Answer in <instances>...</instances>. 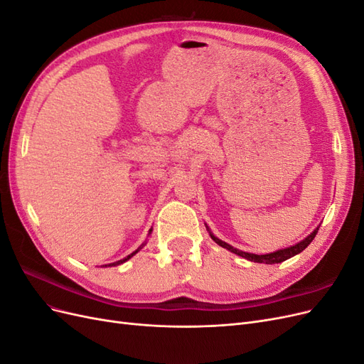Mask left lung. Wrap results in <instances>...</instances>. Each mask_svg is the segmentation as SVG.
I'll return each instance as SVG.
<instances>
[{"label": "left lung", "instance_id": "1", "mask_svg": "<svg viewBox=\"0 0 364 364\" xmlns=\"http://www.w3.org/2000/svg\"><path fill=\"white\" fill-rule=\"evenodd\" d=\"M317 230H318V228L314 230V232H313L311 235H308L305 240H302L301 243H297V245H294V246H291V247H287V249L277 250V252H273V253H267V255H255V253H247V252H243V250H238V249L232 247L230 245L225 243V241L218 240V238L214 237L211 232H209V234H211V238L215 241V243H217L218 246H222V247H225V249H228V250H230V252H234V253H237V255L243 257V258H246V259H249V261L262 262V264H278V262H282V261H285V259H289V258L297 255V253H301V252L314 240V237H316V234H317Z\"/></svg>", "mask_w": 364, "mask_h": 364}]
</instances>
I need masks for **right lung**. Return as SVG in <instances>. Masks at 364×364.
<instances>
[{
    "label": "right lung",
    "mask_w": 364,
    "mask_h": 364,
    "mask_svg": "<svg viewBox=\"0 0 364 364\" xmlns=\"http://www.w3.org/2000/svg\"><path fill=\"white\" fill-rule=\"evenodd\" d=\"M150 230H151V229H150ZM142 246H144V245H142ZM142 246H139V247H138V250H139V249H141ZM138 250H135L134 253H130V255H129V257H126L124 259H119V261H117V262H112V264H107V266H118V264H123V262H124V261H127V259H129L130 257H134V255H135V253H136Z\"/></svg>",
    "instance_id": "add662e5"
}]
</instances>
